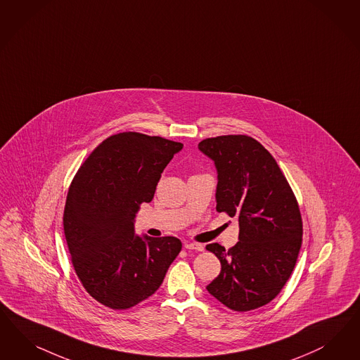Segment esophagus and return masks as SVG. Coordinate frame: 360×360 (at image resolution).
Segmentation results:
<instances>
[{
	"label": "esophagus",
	"mask_w": 360,
	"mask_h": 360,
	"mask_svg": "<svg viewBox=\"0 0 360 360\" xmlns=\"http://www.w3.org/2000/svg\"><path fill=\"white\" fill-rule=\"evenodd\" d=\"M184 248L186 250H196V252H202L204 250V245L198 244V243H186Z\"/></svg>",
	"instance_id": "obj_1"
}]
</instances>
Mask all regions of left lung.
<instances>
[{"instance_id": "8db88e82", "label": "left lung", "mask_w": 360, "mask_h": 360, "mask_svg": "<svg viewBox=\"0 0 360 360\" xmlns=\"http://www.w3.org/2000/svg\"><path fill=\"white\" fill-rule=\"evenodd\" d=\"M198 150L217 168V212L240 225V241L229 250L207 245L221 262L207 290L234 311L255 310L278 295L294 270L303 233L298 201L276 159L253 138H208Z\"/></svg>"}]
</instances>
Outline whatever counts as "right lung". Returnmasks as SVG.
Wrapping results in <instances>:
<instances>
[{
    "label": "right lung",
    "mask_w": 360,
    "mask_h": 360,
    "mask_svg": "<svg viewBox=\"0 0 360 360\" xmlns=\"http://www.w3.org/2000/svg\"><path fill=\"white\" fill-rule=\"evenodd\" d=\"M183 144L140 132L103 140L74 176L63 212L71 264L95 301L126 310L151 297L181 250L176 237L141 238L134 219Z\"/></svg>",
    "instance_id": "right-lung-1"
}]
</instances>
